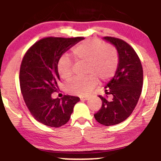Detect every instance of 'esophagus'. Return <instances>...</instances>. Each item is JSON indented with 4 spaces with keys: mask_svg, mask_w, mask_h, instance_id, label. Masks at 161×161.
<instances>
[{
    "mask_svg": "<svg viewBox=\"0 0 161 161\" xmlns=\"http://www.w3.org/2000/svg\"><path fill=\"white\" fill-rule=\"evenodd\" d=\"M88 99V97H86V96H83V97H80V100L81 101H87V100Z\"/></svg>",
    "mask_w": 161,
    "mask_h": 161,
    "instance_id": "34e87169",
    "label": "esophagus"
}]
</instances>
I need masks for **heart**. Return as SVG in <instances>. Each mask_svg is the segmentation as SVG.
Returning <instances> with one entry per match:
<instances>
[{"mask_svg": "<svg viewBox=\"0 0 161 161\" xmlns=\"http://www.w3.org/2000/svg\"><path fill=\"white\" fill-rule=\"evenodd\" d=\"M72 56L76 62L85 63L84 77H75L66 84V91L71 95L86 96L97 84L108 80L115 73L118 66V54L112 46L104 45L99 40H88L75 46ZM57 73L63 79H69L72 75V63L68 57H62L57 66Z\"/></svg>", "mask_w": 161, "mask_h": 161, "instance_id": "heart-1", "label": "heart"}]
</instances>
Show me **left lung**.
I'll list each match as a JSON object with an SVG mask.
<instances>
[{"label":"left lung","instance_id":"left-lung-1","mask_svg":"<svg viewBox=\"0 0 161 161\" xmlns=\"http://www.w3.org/2000/svg\"><path fill=\"white\" fill-rule=\"evenodd\" d=\"M103 39L115 47L119 61L114 77L104 87L105 94L111 95V99L99 95L102 106L94 116L99 123L110 126L125 120L133 111L142 93L143 69L139 57L129 44L113 37Z\"/></svg>","mask_w":161,"mask_h":161}]
</instances>
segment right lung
I'll use <instances>...</instances> for the list:
<instances>
[{
	"mask_svg": "<svg viewBox=\"0 0 161 161\" xmlns=\"http://www.w3.org/2000/svg\"><path fill=\"white\" fill-rule=\"evenodd\" d=\"M82 37L65 38L49 37L41 39L24 56L19 70V83L25 104L35 119L47 126L58 128L69 121L79 97H51L59 89L57 63L62 55Z\"/></svg>",
	"mask_w": 161,
	"mask_h": 161,
	"instance_id": "1",
	"label": "right lung"
}]
</instances>
